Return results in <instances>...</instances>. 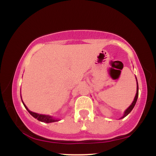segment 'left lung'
Here are the masks:
<instances>
[{"label":"left lung","mask_w":156,"mask_h":156,"mask_svg":"<svg viewBox=\"0 0 156 156\" xmlns=\"http://www.w3.org/2000/svg\"><path fill=\"white\" fill-rule=\"evenodd\" d=\"M136 81H137V79H136ZM138 95H139V86H138V82H137L136 94V96H135V98H134V100H133V103H131V105H130V106L128 107V108H127L126 110L125 111V113H124V114H123L122 117H121L120 119H122V118H124V117H126V116L128 115V114H129V113H130V112H131L132 110H133V108H134V106H135L136 103V101H137V99H138Z\"/></svg>","instance_id":"8db88e82"}]
</instances>
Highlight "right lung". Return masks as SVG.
<instances>
[{
  "label": "right lung",
  "mask_w": 156,
  "mask_h": 156,
  "mask_svg": "<svg viewBox=\"0 0 156 156\" xmlns=\"http://www.w3.org/2000/svg\"><path fill=\"white\" fill-rule=\"evenodd\" d=\"M23 102V101H22ZM23 105H24L25 108L27 109V111H28V112L30 113V114H31V116H33L35 118V119H37L39 121H41V122H45V123H50V122H57L58 121V119H55V118L51 117V116H48V115H44V114H37V113H34V112H32L31 111L29 110L28 108H27V106L26 105L24 104V103L23 102Z\"/></svg>",
  "instance_id": "add662e5"
}]
</instances>
